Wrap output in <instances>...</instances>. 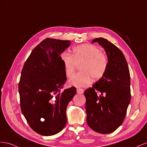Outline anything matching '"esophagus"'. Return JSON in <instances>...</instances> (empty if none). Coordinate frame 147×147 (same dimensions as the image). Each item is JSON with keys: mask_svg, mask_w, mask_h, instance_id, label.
I'll return each instance as SVG.
<instances>
[{"mask_svg": "<svg viewBox=\"0 0 147 147\" xmlns=\"http://www.w3.org/2000/svg\"><path fill=\"white\" fill-rule=\"evenodd\" d=\"M76 91L78 94H83L84 92V90L81 89V88H77Z\"/></svg>", "mask_w": 147, "mask_h": 147, "instance_id": "obj_1", "label": "esophagus"}]
</instances>
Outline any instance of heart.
Wrapping results in <instances>:
<instances>
[{
	"instance_id": "heart-1",
	"label": "heart",
	"mask_w": 147,
	"mask_h": 147,
	"mask_svg": "<svg viewBox=\"0 0 147 147\" xmlns=\"http://www.w3.org/2000/svg\"><path fill=\"white\" fill-rule=\"evenodd\" d=\"M61 60L67 77L71 78L74 73L76 64L80 65V72L70 79L69 83L78 87L91 84L92 78L98 80L106 73L108 67L107 56L100 49L91 44H82L73 48L71 55L64 52Z\"/></svg>"
}]
</instances>
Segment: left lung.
Wrapping results in <instances>:
<instances>
[{
    "label": "left lung",
    "mask_w": 147,
    "mask_h": 147,
    "mask_svg": "<svg viewBox=\"0 0 147 147\" xmlns=\"http://www.w3.org/2000/svg\"><path fill=\"white\" fill-rule=\"evenodd\" d=\"M106 52L108 67L104 76L84 94L88 125L97 133L110 134L123 123L131 99L130 76L123 53L109 41L97 38Z\"/></svg>",
    "instance_id": "8db88e82"
}]
</instances>
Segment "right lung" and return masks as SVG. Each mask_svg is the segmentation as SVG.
<instances>
[{"label":"right lung","mask_w":147,"mask_h":147,"mask_svg":"<svg viewBox=\"0 0 147 147\" xmlns=\"http://www.w3.org/2000/svg\"><path fill=\"white\" fill-rule=\"evenodd\" d=\"M69 40L48 38L32 50L22 70L18 92L22 114L32 129L44 136L61 131L75 87L62 90L67 80L61 60Z\"/></svg>","instance_id":"right-lung-1"}]
</instances>
